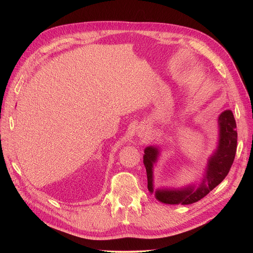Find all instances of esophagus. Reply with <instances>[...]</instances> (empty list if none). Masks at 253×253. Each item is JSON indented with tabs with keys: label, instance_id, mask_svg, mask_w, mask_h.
Here are the masks:
<instances>
[{
	"label": "esophagus",
	"instance_id": "obj_1",
	"mask_svg": "<svg viewBox=\"0 0 253 253\" xmlns=\"http://www.w3.org/2000/svg\"><path fill=\"white\" fill-rule=\"evenodd\" d=\"M147 129H145L144 127H142V128H140L139 130H138V136L139 137H145L147 136Z\"/></svg>",
	"mask_w": 253,
	"mask_h": 253
}]
</instances>
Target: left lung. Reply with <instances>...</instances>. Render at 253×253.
<instances>
[{"instance_id":"8db88e82","label":"left lung","mask_w":253,"mask_h":253,"mask_svg":"<svg viewBox=\"0 0 253 253\" xmlns=\"http://www.w3.org/2000/svg\"><path fill=\"white\" fill-rule=\"evenodd\" d=\"M218 139L216 148L207 160L201 182L190 183L181 188L154 189V166L160 157L159 145L144 149L143 164L147 170L148 189L158 201L170 205H189L198 202L218 185L228 175L237 150L236 121L231 110H225L217 118Z\"/></svg>"}]
</instances>
